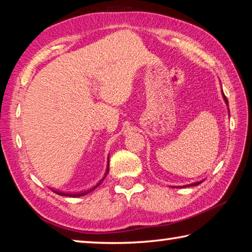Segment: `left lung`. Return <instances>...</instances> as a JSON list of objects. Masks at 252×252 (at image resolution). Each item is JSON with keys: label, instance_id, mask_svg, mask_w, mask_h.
Returning <instances> with one entry per match:
<instances>
[{"label": "left lung", "instance_id": "8db88e82", "mask_svg": "<svg viewBox=\"0 0 252 252\" xmlns=\"http://www.w3.org/2000/svg\"><path fill=\"white\" fill-rule=\"evenodd\" d=\"M223 97H224V101H225V103L228 104V100H227V97H225V95H224V94H223ZM199 183H200V182H195V183H192V185H190V186H198ZM190 186H189V187H190Z\"/></svg>", "mask_w": 252, "mask_h": 252}]
</instances>
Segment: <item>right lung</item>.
<instances>
[{"mask_svg":"<svg viewBox=\"0 0 252 252\" xmlns=\"http://www.w3.org/2000/svg\"><path fill=\"white\" fill-rule=\"evenodd\" d=\"M109 172V163H108V169H106V173ZM105 178V177H104ZM104 178L102 179V180L97 183V185L94 187V188H92V189L90 190V191H92V190H94L96 187H99L100 186V183L104 180ZM90 191H87V192H81V193H73V194H71V193H63V192H59V191H54L55 193H58V194H60V195H67V197H81V195H84V194H87V193H89L90 192Z\"/></svg>","mask_w":252,"mask_h":252,"instance_id":"add662e5","label":"right lung"}]
</instances>
